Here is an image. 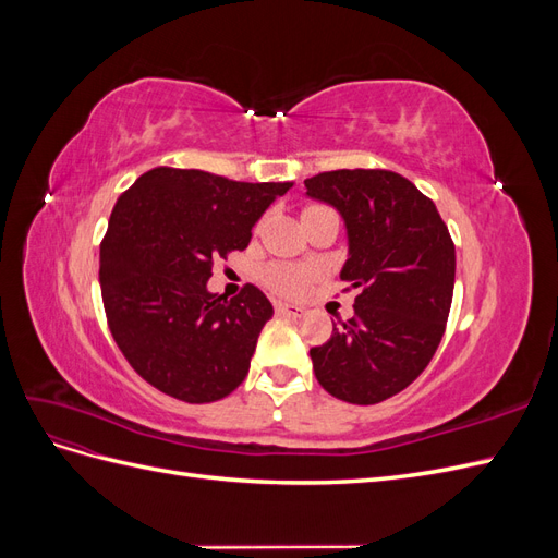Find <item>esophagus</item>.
<instances>
[{
  "label": "esophagus",
  "mask_w": 558,
  "mask_h": 558,
  "mask_svg": "<svg viewBox=\"0 0 558 558\" xmlns=\"http://www.w3.org/2000/svg\"><path fill=\"white\" fill-rule=\"evenodd\" d=\"M277 312L279 314H283V316H293V318H300V316H305V307H300V305H289V302H279L277 305Z\"/></svg>",
  "instance_id": "esophagus-1"
}]
</instances>
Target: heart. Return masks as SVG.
I'll list each match as a JSON object with an SVG mask.
<instances>
[{
  "mask_svg": "<svg viewBox=\"0 0 558 558\" xmlns=\"http://www.w3.org/2000/svg\"><path fill=\"white\" fill-rule=\"evenodd\" d=\"M312 277H314L312 267L293 265V263H272L263 272V281L275 293H281V295H300L310 286Z\"/></svg>",
  "mask_w": 558,
  "mask_h": 558,
  "instance_id": "b5f03b06",
  "label": "heart"
}]
</instances>
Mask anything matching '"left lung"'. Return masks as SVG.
<instances>
[{"instance_id": "left-lung-1", "label": "left lung", "mask_w": 558, "mask_h": 558, "mask_svg": "<svg viewBox=\"0 0 558 558\" xmlns=\"http://www.w3.org/2000/svg\"><path fill=\"white\" fill-rule=\"evenodd\" d=\"M312 199L344 218L356 289L353 318L310 349L318 384L351 404H377L408 388L440 347L456 248L433 199L388 170H335L305 181Z\"/></svg>"}]
</instances>
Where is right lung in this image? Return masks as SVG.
<instances>
[{
    "label": "right lung",
    "mask_w": 558,
    "mask_h": 558,
    "mask_svg": "<svg viewBox=\"0 0 558 558\" xmlns=\"http://www.w3.org/2000/svg\"><path fill=\"white\" fill-rule=\"evenodd\" d=\"M291 185L156 167L118 197L99 246L102 302L118 349L158 391L202 404L244 381L272 302L253 283L226 300L207 281Z\"/></svg>",
    "instance_id": "add662e5"
}]
</instances>
